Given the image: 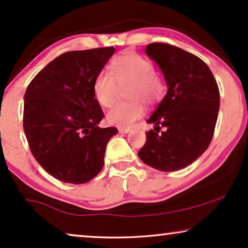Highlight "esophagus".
<instances>
[{
    "instance_id": "34e87169",
    "label": "esophagus",
    "mask_w": 248,
    "mask_h": 248,
    "mask_svg": "<svg viewBox=\"0 0 248 248\" xmlns=\"http://www.w3.org/2000/svg\"><path fill=\"white\" fill-rule=\"evenodd\" d=\"M130 131H131V127H120V128H118V132H120V133H122V134H126Z\"/></svg>"
}]
</instances>
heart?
I'll return each instance as SVG.
<instances>
[{"label":"heart","mask_w":248,"mask_h":248,"mask_svg":"<svg viewBox=\"0 0 248 248\" xmlns=\"http://www.w3.org/2000/svg\"><path fill=\"white\" fill-rule=\"evenodd\" d=\"M111 72H100L94 78L93 91L94 99L100 106L110 107L117 97L118 89L127 87L128 103L115 105L106 115L111 125L126 127L144 114L141 101L152 105L161 99L165 83L152 64L137 53H124L111 63Z\"/></svg>","instance_id":"1"}]
</instances>
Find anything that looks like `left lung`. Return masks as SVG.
Here are the masks:
<instances>
[{"label": "left lung", "instance_id": "1", "mask_svg": "<svg viewBox=\"0 0 248 248\" xmlns=\"http://www.w3.org/2000/svg\"><path fill=\"white\" fill-rule=\"evenodd\" d=\"M145 53L160 67L168 91L147 121L155 131L147 132L138 155L152 168L176 171L208 149L218 118L219 88L209 66L184 49L152 43Z\"/></svg>", "mask_w": 248, "mask_h": 248}]
</instances>
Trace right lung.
<instances>
[{
	"mask_svg": "<svg viewBox=\"0 0 248 248\" xmlns=\"http://www.w3.org/2000/svg\"><path fill=\"white\" fill-rule=\"evenodd\" d=\"M114 47L66 52L31 80L25 93L23 130L30 151L50 176L83 184L99 174L116 127L98 126L104 113L93 84Z\"/></svg>",
	"mask_w": 248,
	"mask_h": 248,
	"instance_id": "add662e5",
	"label": "right lung"
}]
</instances>
